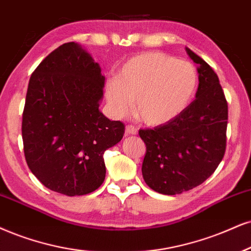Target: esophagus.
<instances>
[{
	"instance_id": "obj_1",
	"label": "esophagus",
	"mask_w": 251,
	"mask_h": 251,
	"mask_svg": "<svg viewBox=\"0 0 251 251\" xmlns=\"http://www.w3.org/2000/svg\"><path fill=\"white\" fill-rule=\"evenodd\" d=\"M126 136H130V135H136L137 134V129L132 126H126Z\"/></svg>"
}]
</instances>
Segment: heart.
Returning <instances> with one entry per match:
<instances>
[{"mask_svg": "<svg viewBox=\"0 0 251 251\" xmlns=\"http://www.w3.org/2000/svg\"><path fill=\"white\" fill-rule=\"evenodd\" d=\"M197 81L196 70L187 61L147 52L126 61L117 78L106 81L104 94L111 115H126L134 100L136 117L149 126H159L185 109Z\"/></svg>", "mask_w": 251, "mask_h": 251, "instance_id": "b5f03b06", "label": "heart"}]
</instances>
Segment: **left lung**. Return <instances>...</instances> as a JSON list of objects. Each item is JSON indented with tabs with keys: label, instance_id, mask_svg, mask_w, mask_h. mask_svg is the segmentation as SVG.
<instances>
[{
	"label": "left lung",
	"instance_id": "8db88e82",
	"mask_svg": "<svg viewBox=\"0 0 251 251\" xmlns=\"http://www.w3.org/2000/svg\"><path fill=\"white\" fill-rule=\"evenodd\" d=\"M198 65L196 100L169 122L142 129L147 145L142 175L150 188L176 196L199 186L215 171L226 150L228 104L218 75L186 48Z\"/></svg>",
	"mask_w": 251,
	"mask_h": 251
}]
</instances>
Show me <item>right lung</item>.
Instances as JSON below:
<instances>
[{
	"mask_svg": "<svg viewBox=\"0 0 251 251\" xmlns=\"http://www.w3.org/2000/svg\"><path fill=\"white\" fill-rule=\"evenodd\" d=\"M101 67L78 43H66L38 65L27 86L22 137L27 166L51 191L83 196L106 177L103 153L125 134L99 107Z\"/></svg>",
	"mask_w": 251,
	"mask_h": 251,
	"instance_id": "right-lung-1",
	"label": "right lung"
}]
</instances>
